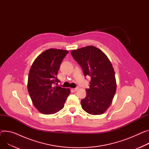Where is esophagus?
Segmentation results:
<instances>
[{"instance_id": "obj_1", "label": "esophagus", "mask_w": 149, "mask_h": 149, "mask_svg": "<svg viewBox=\"0 0 149 149\" xmlns=\"http://www.w3.org/2000/svg\"><path fill=\"white\" fill-rule=\"evenodd\" d=\"M78 89H79V88L77 86V87H76L75 88H73V90L74 91H77V90H78Z\"/></svg>"}]
</instances>
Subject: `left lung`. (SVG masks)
I'll use <instances>...</instances> for the list:
<instances>
[{"mask_svg":"<svg viewBox=\"0 0 149 149\" xmlns=\"http://www.w3.org/2000/svg\"><path fill=\"white\" fill-rule=\"evenodd\" d=\"M73 58L81 66L85 76L91 79L86 95L81 100L82 109L88 113H104L111 104L116 91L115 74L107 55L94 46L71 51Z\"/></svg>","mask_w":149,"mask_h":149,"instance_id":"obj_1","label":"left lung"}]
</instances>
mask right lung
I'll use <instances>...</instances> for the list:
<instances>
[{"mask_svg":"<svg viewBox=\"0 0 149 149\" xmlns=\"http://www.w3.org/2000/svg\"><path fill=\"white\" fill-rule=\"evenodd\" d=\"M68 51L49 49L33 62L29 73L27 89L33 104L40 113L54 114L61 110L70 93V89L57 85L56 75Z\"/></svg>","mask_w":149,"mask_h":149,"instance_id":"obj_1","label":"right lung"}]
</instances>
